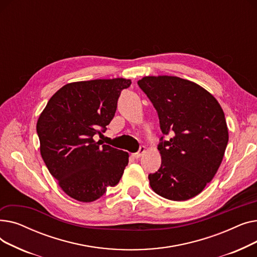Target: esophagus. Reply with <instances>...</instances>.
<instances>
[{"label":"esophagus","mask_w":257,"mask_h":257,"mask_svg":"<svg viewBox=\"0 0 257 257\" xmlns=\"http://www.w3.org/2000/svg\"><path fill=\"white\" fill-rule=\"evenodd\" d=\"M146 152V148L145 147H141L140 148V150L137 152V153H133L132 154V157L133 158H136V159H138V158H140V157H142L143 155H144V153Z\"/></svg>","instance_id":"34e87169"}]
</instances>
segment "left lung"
Here are the masks:
<instances>
[{"label":"left lung","mask_w":257,"mask_h":257,"mask_svg":"<svg viewBox=\"0 0 257 257\" xmlns=\"http://www.w3.org/2000/svg\"><path fill=\"white\" fill-rule=\"evenodd\" d=\"M139 86L158 113L161 165L149 175L159 196L185 201L204 190L218 172L228 144V128L221 105L210 92L175 76H146Z\"/></svg>","instance_id":"obj_1"}]
</instances>
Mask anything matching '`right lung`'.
<instances>
[{"label": "right lung", "mask_w": 257, "mask_h": 257, "mask_svg": "<svg viewBox=\"0 0 257 257\" xmlns=\"http://www.w3.org/2000/svg\"><path fill=\"white\" fill-rule=\"evenodd\" d=\"M131 80L96 79L65 84L53 94L37 120L40 154L71 198L92 202L118 183L129 154L94 136H101L114 116L120 91Z\"/></svg>", "instance_id": "obj_1"}]
</instances>
